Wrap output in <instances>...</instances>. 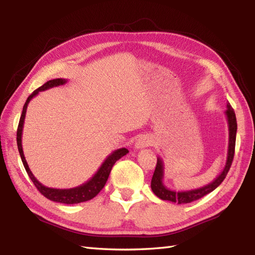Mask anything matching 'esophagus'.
<instances>
[{
    "mask_svg": "<svg viewBox=\"0 0 255 255\" xmlns=\"http://www.w3.org/2000/svg\"><path fill=\"white\" fill-rule=\"evenodd\" d=\"M151 142H152V140H151V138L148 136V134H142V136H140L137 139L136 143H134V148L138 150L143 149L145 147H148V145H150Z\"/></svg>",
    "mask_w": 255,
    "mask_h": 255,
    "instance_id": "34e87169",
    "label": "esophagus"
}]
</instances>
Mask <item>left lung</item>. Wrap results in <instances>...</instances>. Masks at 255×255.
I'll list each match as a JSON object with an SVG mask.
<instances>
[{
    "mask_svg": "<svg viewBox=\"0 0 255 255\" xmlns=\"http://www.w3.org/2000/svg\"><path fill=\"white\" fill-rule=\"evenodd\" d=\"M225 115L227 117V122H228L229 142H228V152H227L226 164L220 174L216 177L213 182H210L209 184H207V185L202 186L199 188L189 189V191H173V189L167 188L165 186V184L163 183L164 164L160 156H158V162H156V166L153 173L152 180H151V189H152L154 195H156V196L162 200H169V202L176 203V204H187L204 197L205 195L211 193L214 189L217 188L220 184L223 183L226 175L228 174V171L230 170L232 160H234L236 136H237L236 114H235L234 108L231 107L229 103L227 104V111L225 112Z\"/></svg>",
    "mask_w": 255,
    "mask_h": 255,
    "instance_id": "left-lung-1",
    "label": "left lung"
}]
</instances>
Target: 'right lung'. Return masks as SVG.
<instances>
[{"label": "right lung", "mask_w": 255, "mask_h": 255, "mask_svg": "<svg viewBox=\"0 0 255 255\" xmlns=\"http://www.w3.org/2000/svg\"><path fill=\"white\" fill-rule=\"evenodd\" d=\"M68 82L66 79H53L48 81L47 83L41 85L40 88H38L36 91L32 92V93L28 96V99L26 100L25 105L23 107V112H21L18 128H17V133H16V140H17V148L19 151V155L21 162H23L25 170L27 174L30 177V180L34 183L36 188L44 196L48 199L52 200V202L56 203H61V204H67V205H72V204H79L83 202H88V200L94 198L97 194H99L102 188L105 186L107 182V178L110 176V173L112 171V167L114 164L116 163V161L123 158L124 155H126L129 151L126 148H121L115 151L107 156V158L103 162L100 169L96 171L95 174L92 176L89 181L83 183L82 185L73 187V188H67V189H60V188H51L47 187L37 180V178L32 174L28 164H27L23 147H21V134H23V128H24V122H25V116H26V111L27 106H28L29 102L32 100V97H35L39 92L49 90L51 88H55V86L63 85Z\"/></svg>", "instance_id": "right-lung-1"}]
</instances>
